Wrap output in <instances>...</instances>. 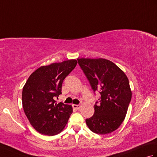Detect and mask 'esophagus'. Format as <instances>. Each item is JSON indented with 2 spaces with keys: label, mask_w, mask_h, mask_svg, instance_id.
<instances>
[{
  "label": "esophagus",
  "mask_w": 157,
  "mask_h": 157,
  "mask_svg": "<svg viewBox=\"0 0 157 157\" xmlns=\"http://www.w3.org/2000/svg\"><path fill=\"white\" fill-rule=\"evenodd\" d=\"M80 106H81L80 105H73V107L77 110H78L79 108H80Z\"/></svg>",
  "instance_id": "34e87169"
}]
</instances>
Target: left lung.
<instances>
[{"instance_id":"1","label":"left lung","mask_w":157,"mask_h":157,"mask_svg":"<svg viewBox=\"0 0 157 157\" xmlns=\"http://www.w3.org/2000/svg\"><path fill=\"white\" fill-rule=\"evenodd\" d=\"M78 64L101 97L94 105V114L86 122L92 132L107 134L121 125L132 99L128 77L114 63L107 59H78Z\"/></svg>"}]
</instances>
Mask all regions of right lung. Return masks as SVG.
Instances as JSON below:
<instances>
[{"mask_svg": "<svg viewBox=\"0 0 157 157\" xmlns=\"http://www.w3.org/2000/svg\"><path fill=\"white\" fill-rule=\"evenodd\" d=\"M75 59L42 66L29 77L22 91L23 111L30 124L44 135L63 131L73 112L71 105L57 103L63 82L77 65Z\"/></svg>", "mask_w": 157, "mask_h": 157, "instance_id": "obj_1", "label": "right lung"}]
</instances>
